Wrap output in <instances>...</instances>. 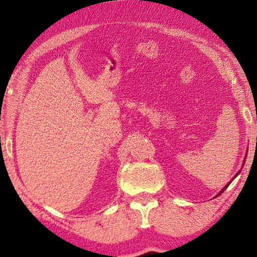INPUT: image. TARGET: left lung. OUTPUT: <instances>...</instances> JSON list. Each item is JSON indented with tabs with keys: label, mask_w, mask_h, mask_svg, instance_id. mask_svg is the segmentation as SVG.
<instances>
[{
	"label": "left lung",
	"mask_w": 257,
	"mask_h": 257,
	"mask_svg": "<svg viewBox=\"0 0 257 257\" xmlns=\"http://www.w3.org/2000/svg\"><path fill=\"white\" fill-rule=\"evenodd\" d=\"M238 174H239V173H238ZM238 174H235V176H237V175H238ZM235 176H234V178H235ZM234 178H233V179H234ZM228 185H229V184H227V185L225 186V187H223V188H222V191H221V192H220L219 194H217V196H220V194H221V193H222V192H223V191H225L227 187H228Z\"/></svg>",
	"instance_id": "left-lung-1"
}]
</instances>
